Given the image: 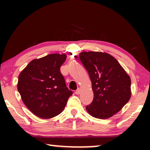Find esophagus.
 I'll use <instances>...</instances> for the list:
<instances>
[{
	"label": "esophagus",
	"instance_id": "obj_1",
	"mask_svg": "<svg viewBox=\"0 0 150 150\" xmlns=\"http://www.w3.org/2000/svg\"><path fill=\"white\" fill-rule=\"evenodd\" d=\"M75 93L76 94V95H79V94L81 93V89H80V88H78V89L76 90Z\"/></svg>",
	"mask_w": 150,
	"mask_h": 150
}]
</instances>
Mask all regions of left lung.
Segmentation results:
<instances>
[{
    "label": "left lung",
    "instance_id": "left-lung-1",
    "mask_svg": "<svg viewBox=\"0 0 150 150\" xmlns=\"http://www.w3.org/2000/svg\"><path fill=\"white\" fill-rule=\"evenodd\" d=\"M79 57L89 73L93 91V101L86 109L96 118L110 117L130 100V76L120 63L107 53L83 52Z\"/></svg>",
    "mask_w": 150,
    "mask_h": 150
}]
</instances>
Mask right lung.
<instances>
[{
  "label": "right lung",
  "mask_w": 150,
  "mask_h": 150,
  "mask_svg": "<svg viewBox=\"0 0 150 150\" xmlns=\"http://www.w3.org/2000/svg\"><path fill=\"white\" fill-rule=\"evenodd\" d=\"M66 57L65 54H50L34 59L20 74L18 90L22 101L39 117L58 115L72 95L60 71Z\"/></svg>",
  "instance_id": "1"
}]
</instances>
